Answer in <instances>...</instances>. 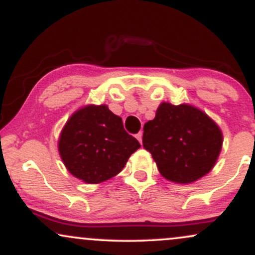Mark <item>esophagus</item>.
<instances>
[{
	"mask_svg": "<svg viewBox=\"0 0 255 255\" xmlns=\"http://www.w3.org/2000/svg\"><path fill=\"white\" fill-rule=\"evenodd\" d=\"M136 137H137V139H138V141H139V143H142V132L137 133Z\"/></svg>",
	"mask_w": 255,
	"mask_h": 255,
	"instance_id": "esophagus-1",
	"label": "esophagus"
}]
</instances>
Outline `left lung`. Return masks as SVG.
<instances>
[{"label":"left lung","instance_id":"8db88e82","mask_svg":"<svg viewBox=\"0 0 255 255\" xmlns=\"http://www.w3.org/2000/svg\"><path fill=\"white\" fill-rule=\"evenodd\" d=\"M143 147L168 181L188 184L213 168L223 144L218 125L190 105L162 102L143 128Z\"/></svg>","mask_w":255,"mask_h":255}]
</instances>
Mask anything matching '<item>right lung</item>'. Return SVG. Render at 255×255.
I'll return each mask as SVG.
<instances>
[{
  "label": "right lung",
  "instance_id": "obj_1",
  "mask_svg": "<svg viewBox=\"0 0 255 255\" xmlns=\"http://www.w3.org/2000/svg\"><path fill=\"white\" fill-rule=\"evenodd\" d=\"M58 147L71 174L97 184L117 176L141 144L125 131L122 118L107 106L89 105L67 120Z\"/></svg>",
  "mask_w": 255,
  "mask_h": 255
}]
</instances>
